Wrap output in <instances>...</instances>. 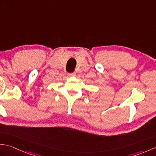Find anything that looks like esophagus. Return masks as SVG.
<instances>
[{"mask_svg": "<svg viewBox=\"0 0 156 156\" xmlns=\"http://www.w3.org/2000/svg\"><path fill=\"white\" fill-rule=\"evenodd\" d=\"M76 72H73V73H69V74H68V76H76Z\"/></svg>", "mask_w": 156, "mask_h": 156, "instance_id": "1", "label": "esophagus"}]
</instances>
